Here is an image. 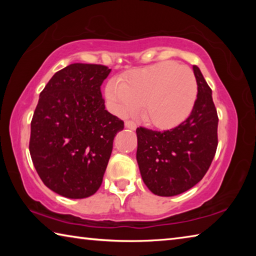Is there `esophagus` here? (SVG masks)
<instances>
[{"mask_svg":"<svg viewBox=\"0 0 256 256\" xmlns=\"http://www.w3.org/2000/svg\"><path fill=\"white\" fill-rule=\"evenodd\" d=\"M124 125H125V128H130V130H133V131L136 128V124L134 123V122H132V120H126Z\"/></svg>","mask_w":256,"mask_h":256,"instance_id":"obj_1","label":"esophagus"}]
</instances>
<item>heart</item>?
Returning <instances> with one entry per match:
<instances>
[{"instance_id":"heart-1","label":"heart","mask_w":256,"mask_h":256,"mask_svg":"<svg viewBox=\"0 0 256 256\" xmlns=\"http://www.w3.org/2000/svg\"><path fill=\"white\" fill-rule=\"evenodd\" d=\"M106 98L118 115L142 106L146 122L159 128L176 126L192 112L198 96L193 71L175 62H162L131 73L123 82L110 80Z\"/></svg>"}]
</instances>
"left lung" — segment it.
Returning <instances> with one entry per match:
<instances>
[{"label":"left lung","instance_id":"obj_1","mask_svg":"<svg viewBox=\"0 0 256 256\" xmlns=\"http://www.w3.org/2000/svg\"><path fill=\"white\" fill-rule=\"evenodd\" d=\"M198 97L188 118L164 132L136 128V162L142 180L159 196H174L200 182L218 146V115L212 92L200 68L193 66Z\"/></svg>","mask_w":256,"mask_h":256}]
</instances>
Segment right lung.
I'll return each instance as SVG.
<instances>
[{
    "label": "right lung",
    "instance_id": "1",
    "mask_svg": "<svg viewBox=\"0 0 256 256\" xmlns=\"http://www.w3.org/2000/svg\"><path fill=\"white\" fill-rule=\"evenodd\" d=\"M112 71L74 63L56 72L40 94L32 120L29 151L47 188L84 198L100 188L123 120L108 112L100 86Z\"/></svg>",
    "mask_w": 256,
    "mask_h": 256
}]
</instances>
